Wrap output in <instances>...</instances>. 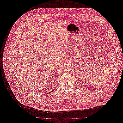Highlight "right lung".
I'll list each match as a JSON object with an SVG mask.
<instances>
[{
	"label": "right lung",
	"instance_id": "add662e5",
	"mask_svg": "<svg viewBox=\"0 0 123 123\" xmlns=\"http://www.w3.org/2000/svg\"><path fill=\"white\" fill-rule=\"evenodd\" d=\"M55 89V88H54V89ZM54 89H53V91H51V92H51H51H52V91H54ZM50 92H49V93H50Z\"/></svg>",
	"mask_w": 123,
	"mask_h": 123
}]
</instances>
